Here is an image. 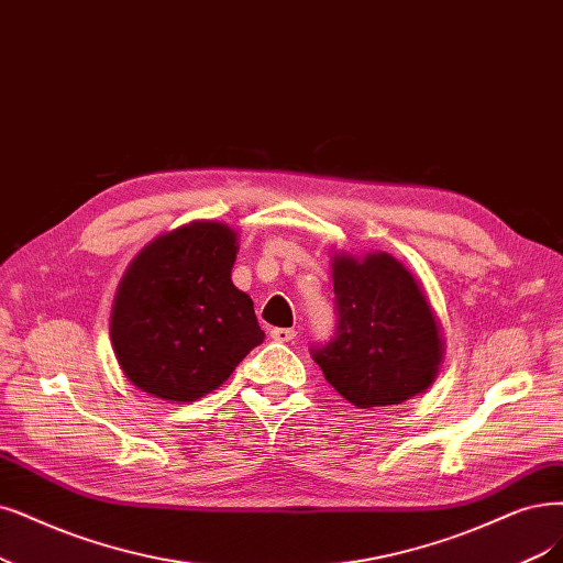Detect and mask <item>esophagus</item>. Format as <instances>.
Wrapping results in <instances>:
<instances>
[{"instance_id": "obj_1", "label": "esophagus", "mask_w": 563, "mask_h": 563, "mask_svg": "<svg viewBox=\"0 0 563 563\" xmlns=\"http://www.w3.org/2000/svg\"><path fill=\"white\" fill-rule=\"evenodd\" d=\"M271 339L278 343H289L297 339V331L292 327H276V329H271Z\"/></svg>"}]
</instances>
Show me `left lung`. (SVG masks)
Segmentation results:
<instances>
[{
	"mask_svg": "<svg viewBox=\"0 0 563 563\" xmlns=\"http://www.w3.org/2000/svg\"><path fill=\"white\" fill-rule=\"evenodd\" d=\"M336 329L310 347L327 383L357 408L404 404L439 371V322L410 271L387 253L334 260Z\"/></svg>",
	"mask_w": 563,
	"mask_h": 563,
	"instance_id": "left-lung-1",
	"label": "left lung"
}]
</instances>
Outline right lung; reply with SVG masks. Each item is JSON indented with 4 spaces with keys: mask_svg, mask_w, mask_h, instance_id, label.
<instances>
[{
    "mask_svg": "<svg viewBox=\"0 0 563 563\" xmlns=\"http://www.w3.org/2000/svg\"><path fill=\"white\" fill-rule=\"evenodd\" d=\"M234 260V229L190 222L132 262L113 303L111 341L141 391L195 401L264 341L253 299L232 283Z\"/></svg>",
    "mask_w": 563,
    "mask_h": 563,
    "instance_id": "obj_1",
    "label": "right lung"
}]
</instances>
